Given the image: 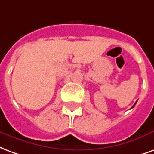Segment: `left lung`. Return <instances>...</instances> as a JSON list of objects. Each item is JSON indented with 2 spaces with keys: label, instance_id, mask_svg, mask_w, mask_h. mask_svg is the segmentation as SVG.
<instances>
[{
  "label": "left lung",
  "instance_id": "left-lung-1",
  "mask_svg": "<svg viewBox=\"0 0 154 154\" xmlns=\"http://www.w3.org/2000/svg\"><path fill=\"white\" fill-rule=\"evenodd\" d=\"M136 104V103H135ZM135 104H134V106H133V107H134V106H135ZM133 107H132V108H133Z\"/></svg>",
  "mask_w": 154,
  "mask_h": 154
}]
</instances>
